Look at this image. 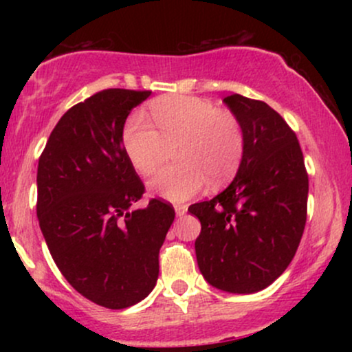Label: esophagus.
<instances>
[{
  "mask_svg": "<svg viewBox=\"0 0 352 352\" xmlns=\"http://www.w3.org/2000/svg\"><path fill=\"white\" fill-rule=\"evenodd\" d=\"M173 208H175L177 217L185 215V213H187V210H188V207H187V205H185V204H177V205H173Z\"/></svg>",
  "mask_w": 352,
  "mask_h": 352,
  "instance_id": "esophagus-1",
  "label": "esophagus"
}]
</instances>
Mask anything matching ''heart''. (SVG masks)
I'll use <instances>...</instances> for the list:
<instances>
[{"label": "heart", "instance_id": "heart-1", "mask_svg": "<svg viewBox=\"0 0 352 352\" xmlns=\"http://www.w3.org/2000/svg\"><path fill=\"white\" fill-rule=\"evenodd\" d=\"M151 112L157 128L140 112L129 116L122 147L132 167L151 175L162 162L167 145L179 144L175 159L180 165L164 168L148 182L153 195L187 200L208 179L223 184L236 172L243 155V131L235 116L192 96H165L153 100Z\"/></svg>", "mask_w": 352, "mask_h": 352}]
</instances>
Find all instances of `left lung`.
I'll return each instance as SVG.
<instances>
[{
  "label": "left lung",
  "mask_w": 352,
  "mask_h": 352,
  "mask_svg": "<svg viewBox=\"0 0 352 352\" xmlns=\"http://www.w3.org/2000/svg\"><path fill=\"white\" fill-rule=\"evenodd\" d=\"M243 131V155L232 184L188 207L200 220V273L213 288L250 294L292 263L306 223L308 173L296 134L261 100L223 99Z\"/></svg>",
  "instance_id": "obj_1"
}]
</instances>
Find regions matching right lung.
Listing matches in <instances>:
<instances>
[{
    "label": "right lung",
    "instance_id": "right-lung-1",
    "mask_svg": "<svg viewBox=\"0 0 352 352\" xmlns=\"http://www.w3.org/2000/svg\"><path fill=\"white\" fill-rule=\"evenodd\" d=\"M148 91L106 89L59 119L38 164L39 227L56 266L84 298L124 309L148 296L175 212L144 193L122 129Z\"/></svg>",
    "mask_w": 352,
    "mask_h": 352
}]
</instances>
